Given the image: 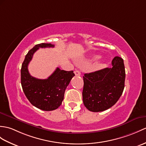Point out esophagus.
<instances>
[{"instance_id":"34e87169","label":"esophagus","mask_w":146,"mask_h":146,"mask_svg":"<svg viewBox=\"0 0 146 146\" xmlns=\"http://www.w3.org/2000/svg\"><path fill=\"white\" fill-rule=\"evenodd\" d=\"M74 74H75L76 76H80L81 75V73L79 70H75L74 71Z\"/></svg>"}]
</instances>
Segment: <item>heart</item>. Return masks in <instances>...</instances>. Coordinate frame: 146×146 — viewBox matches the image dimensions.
Returning <instances> with one entry per match:
<instances>
[{"label": "heart", "instance_id": "1", "mask_svg": "<svg viewBox=\"0 0 146 146\" xmlns=\"http://www.w3.org/2000/svg\"><path fill=\"white\" fill-rule=\"evenodd\" d=\"M98 58H99V56L98 55H94V56H93L92 57H91V59H92L93 60H97Z\"/></svg>", "mask_w": 146, "mask_h": 146}]
</instances>
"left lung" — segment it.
<instances>
[{
	"mask_svg": "<svg viewBox=\"0 0 146 146\" xmlns=\"http://www.w3.org/2000/svg\"><path fill=\"white\" fill-rule=\"evenodd\" d=\"M112 65V68L84 74L83 101L90 111L109 109L123 94L126 77L124 61L119 56H115Z\"/></svg>",
	"mask_w": 146,
	"mask_h": 146,
	"instance_id": "obj_1",
	"label": "left lung"
}]
</instances>
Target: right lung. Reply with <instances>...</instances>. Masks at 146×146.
Returning a JSON list of instances; mask_svg holds the SVG:
<instances>
[{"instance_id": "1", "label": "right lung", "mask_w": 146, "mask_h": 146, "mask_svg": "<svg viewBox=\"0 0 146 146\" xmlns=\"http://www.w3.org/2000/svg\"><path fill=\"white\" fill-rule=\"evenodd\" d=\"M54 47L51 43L37 44L27 53L21 68V84L27 99L32 105L43 111L57 109L64 98L66 87L74 76L73 71L67 72L56 68L47 79H37L30 75L28 65L39 48Z\"/></svg>"}]
</instances>
